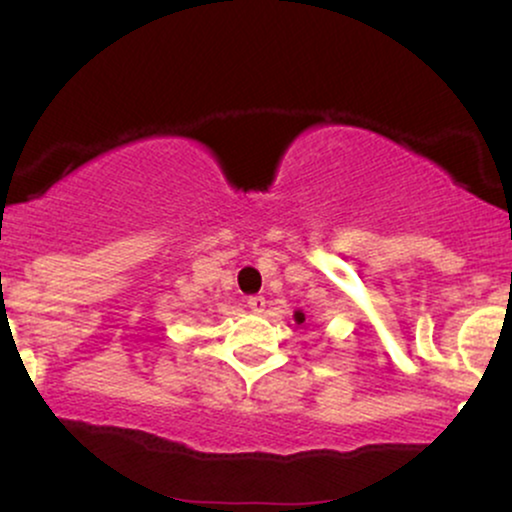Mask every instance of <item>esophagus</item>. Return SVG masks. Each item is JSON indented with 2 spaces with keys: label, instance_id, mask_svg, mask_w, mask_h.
Here are the masks:
<instances>
[{
  "label": "esophagus",
  "instance_id": "esophagus-1",
  "mask_svg": "<svg viewBox=\"0 0 512 512\" xmlns=\"http://www.w3.org/2000/svg\"><path fill=\"white\" fill-rule=\"evenodd\" d=\"M248 308L252 313H264V308H267V298L264 296H250L248 298Z\"/></svg>",
  "mask_w": 512,
  "mask_h": 512
}]
</instances>
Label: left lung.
I'll return each instance as SVG.
<instances>
[{"label": "left lung", "mask_w": 512, "mask_h": 512, "mask_svg": "<svg viewBox=\"0 0 512 512\" xmlns=\"http://www.w3.org/2000/svg\"><path fill=\"white\" fill-rule=\"evenodd\" d=\"M293 317H296L298 325H301V322H305V313H303V310H296V313H293Z\"/></svg>", "instance_id": "left-lung-1"}]
</instances>
